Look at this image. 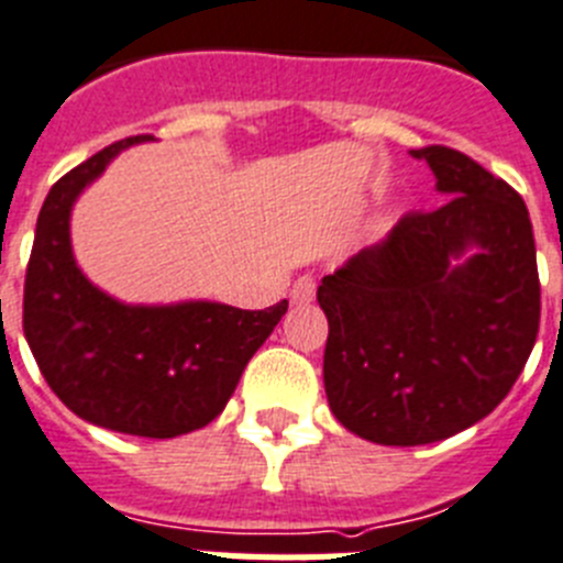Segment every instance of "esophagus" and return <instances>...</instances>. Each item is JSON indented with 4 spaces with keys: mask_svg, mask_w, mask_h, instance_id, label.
<instances>
[{
    "mask_svg": "<svg viewBox=\"0 0 563 563\" xmlns=\"http://www.w3.org/2000/svg\"><path fill=\"white\" fill-rule=\"evenodd\" d=\"M317 291V280L311 275L297 277L295 286H291V302H309Z\"/></svg>",
    "mask_w": 563,
    "mask_h": 563,
    "instance_id": "esophagus-1",
    "label": "esophagus"
}]
</instances>
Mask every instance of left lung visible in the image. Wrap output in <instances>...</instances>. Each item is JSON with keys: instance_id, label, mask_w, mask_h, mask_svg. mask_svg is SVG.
I'll return each mask as SVG.
<instances>
[{"instance_id": "1", "label": "left lung", "mask_w": 563, "mask_h": 563, "mask_svg": "<svg viewBox=\"0 0 563 563\" xmlns=\"http://www.w3.org/2000/svg\"><path fill=\"white\" fill-rule=\"evenodd\" d=\"M428 161L433 212H408L317 288L331 413L376 444L442 442L485 419L525 371L541 320L536 241L510 184L451 146ZM467 247L471 258L456 264Z\"/></svg>"}]
</instances>
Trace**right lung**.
Returning a JSON list of instances; mask_svg holds the SVG:
<instances>
[{"label":"right lung","mask_w":563,"mask_h":563,"mask_svg":"<svg viewBox=\"0 0 563 563\" xmlns=\"http://www.w3.org/2000/svg\"><path fill=\"white\" fill-rule=\"evenodd\" d=\"M115 141L58 178L36 221L22 329L45 383L85 422L173 439L212 422L288 302L243 311L223 302L124 306L92 286L70 249V209L121 150Z\"/></svg>","instance_id":"right-lung-1"}]
</instances>
